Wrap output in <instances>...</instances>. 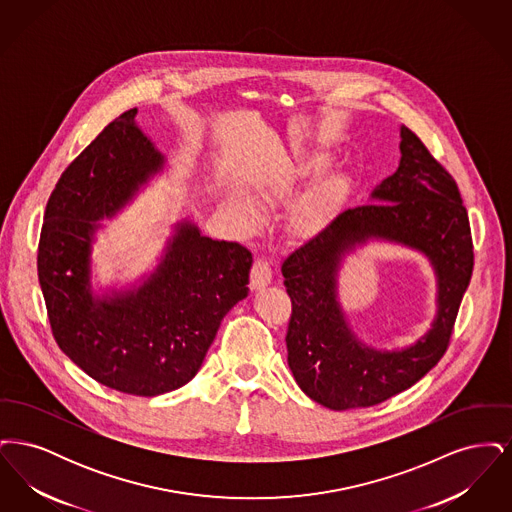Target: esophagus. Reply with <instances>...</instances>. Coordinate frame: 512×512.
<instances>
[{
  "label": "esophagus",
  "mask_w": 512,
  "mask_h": 512,
  "mask_svg": "<svg viewBox=\"0 0 512 512\" xmlns=\"http://www.w3.org/2000/svg\"><path fill=\"white\" fill-rule=\"evenodd\" d=\"M270 282H272V270L268 261L257 259L251 268V288L259 292V290H265Z\"/></svg>",
  "instance_id": "34e87169"
}]
</instances>
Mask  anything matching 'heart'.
Listing matches in <instances>:
<instances>
[{
  "instance_id": "heart-1",
  "label": "heart",
  "mask_w": 512,
  "mask_h": 512,
  "mask_svg": "<svg viewBox=\"0 0 512 512\" xmlns=\"http://www.w3.org/2000/svg\"><path fill=\"white\" fill-rule=\"evenodd\" d=\"M334 165V155L326 151H278L255 178L253 197L242 190H230L226 201L236 213L240 226L253 232L263 224L261 207L286 205L311 181L314 182L290 205L288 222L299 238H317L340 215L353 180L349 172L327 171Z\"/></svg>"
}]
</instances>
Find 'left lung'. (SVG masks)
<instances>
[{
  "mask_svg": "<svg viewBox=\"0 0 512 512\" xmlns=\"http://www.w3.org/2000/svg\"><path fill=\"white\" fill-rule=\"evenodd\" d=\"M399 136V167L372 190L370 203L340 213L282 265L292 299L288 365L305 395L332 411L378 405L438 365L472 276L470 222L455 180L407 126ZM368 241L413 248L435 270L437 315L411 346H368L340 305V263Z\"/></svg>",
  "mask_w": 512,
  "mask_h": 512,
  "instance_id": "1",
  "label": "left lung"
}]
</instances>
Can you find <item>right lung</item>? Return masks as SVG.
<instances>
[{"label":"right lung","mask_w":512,"mask_h":512,"mask_svg":"<svg viewBox=\"0 0 512 512\" xmlns=\"http://www.w3.org/2000/svg\"><path fill=\"white\" fill-rule=\"evenodd\" d=\"M136 115L107 124L61 174L46 205L38 278L55 341L74 365L111 390L155 397L197 374L222 318L249 293L253 257L176 220L151 272L94 290L101 220L117 217L167 163Z\"/></svg>","instance_id":"right-lung-1"}]
</instances>
